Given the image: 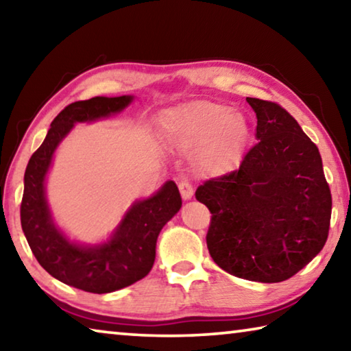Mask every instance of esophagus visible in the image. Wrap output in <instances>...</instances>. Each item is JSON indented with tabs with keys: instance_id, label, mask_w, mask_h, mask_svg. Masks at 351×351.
<instances>
[{
	"instance_id": "esophagus-1",
	"label": "esophagus",
	"mask_w": 351,
	"mask_h": 351,
	"mask_svg": "<svg viewBox=\"0 0 351 351\" xmlns=\"http://www.w3.org/2000/svg\"><path fill=\"white\" fill-rule=\"evenodd\" d=\"M178 187H180V192H181V197L182 199H190L193 197V186L190 184L189 180H181L180 184H178Z\"/></svg>"
}]
</instances>
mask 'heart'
Returning a JSON list of instances; mask_svg holds the SVG:
<instances>
[{
    "label": "heart",
    "instance_id": "obj_1",
    "mask_svg": "<svg viewBox=\"0 0 351 351\" xmlns=\"http://www.w3.org/2000/svg\"><path fill=\"white\" fill-rule=\"evenodd\" d=\"M164 132L181 150H198L201 171L221 175L240 162L249 139V123L243 112L229 105L193 102L169 112Z\"/></svg>",
    "mask_w": 351,
    "mask_h": 351
}]
</instances>
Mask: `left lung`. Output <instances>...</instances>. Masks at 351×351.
<instances>
[{
	"mask_svg": "<svg viewBox=\"0 0 351 351\" xmlns=\"http://www.w3.org/2000/svg\"><path fill=\"white\" fill-rule=\"evenodd\" d=\"M257 114V144L240 167L204 181L195 197L210 210L206 241L229 274L277 283L322 251L331 192L316 144L276 102L246 97Z\"/></svg>",
	"mask_w": 351,
	"mask_h": 351,
	"instance_id": "8db88e82",
	"label": "left lung"
}]
</instances>
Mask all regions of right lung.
<instances>
[{
	"label": "right lung",
	"mask_w": 351,
	"mask_h": 351,
	"mask_svg": "<svg viewBox=\"0 0 351 351\" xmlns=\"http://www.w3.org/2000/svg\"><path fill=\"white\" fill-rule=\"evenodd\" d=\"M132 100V96L93 97L64 106L26 167L20 215L31 251L52 277L86 293H112L144 278L153 268L159 232L182 204L176 184L167 181L152 198L136 201L110 241L93 247L71 243L52 221L45 178L57 145L75 122L119 112Z\"/></svg>",
	"instance_id": "obj_1"
}]
</instances>
